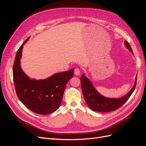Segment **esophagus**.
Wrapping results in <instances>:
<instances>
[{"label":"esophagus","instance_id":"esophagus-1","mask_svg":"<svg viewBox=\"0 0 146 146\" xmlns=\"http://www.w3.org/2000/svg\"><path fill=\"white\" fill-rule=\"evenodd\" d=\"M80 74V70L78 68H76L74 69V74L76 75V76H79Z\"/></svg>","mask_w":146,"mask_h":146}]
</instances>
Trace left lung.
<instances>
[{
  "label": "left lung",
  "mask_w": 146,
  "mask_h": 146,
  "mask_svg": "<svg viewBox=\"0 0 146 146\" xmlns=\"http://www.w3.org/2000/svg\"><path fill=\"white\" fill-rule=\"evenodd\" d=\"M126 47L133 54V50L129 43L124 41ZM137 76L136 77L134 86L131 90L124 96L118 99L108 98L102 96L97 91L90 80L83 74L81 78V85L83 94L86 102L92 110L98 112H110L120 108L129 99L135 90L136 85Z\"/></svg>",
  "instance_id": "obj_1"
}]
</instances>
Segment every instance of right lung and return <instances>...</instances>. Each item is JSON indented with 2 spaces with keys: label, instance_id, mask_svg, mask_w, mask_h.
I'll return each mask as SVG.
<instances>
[{
  "label": "right lung",
  "instance_id": "add662e5",
  "mask_svg": "<svg viewBox=\"0 0 146 146\" xmlns=\"http://www.w3.org/2000/svg\"><path fill=\"white\" fill-rule=\"evenodd\" d=\"M28 38L17 50L13 75L16 94L31 111L39 114H50L58 109L63 99L65 87L73 77L74 69L56 73L44 80L30 79L21 68L22 50Z\"/></svg>",
  "mask_w": 146,
  "mask_h": 146
}]
</instances>
